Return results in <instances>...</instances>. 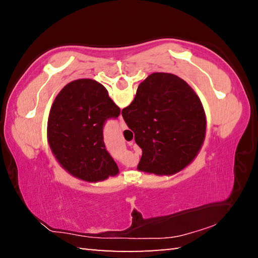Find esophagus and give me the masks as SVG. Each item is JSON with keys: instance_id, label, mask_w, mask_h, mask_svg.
Masks as SVG:
<instances>
[{"instance_id": "34e87169", "label": "esophagus", "mask_w": 258, "mask_h": 258, "mask_svg": "<svg viewBox=\"0 0 258 258\" xmlns=\"http://www.w3.org/2000/svg\"><path fill=\"white\" fill-rule=\"evenodd\" d=\"M119 123H120V128L121 130H125V128H127V126H126V124H125V121H124V119H123V117H119Z\"/></svg>"}]
</instances>
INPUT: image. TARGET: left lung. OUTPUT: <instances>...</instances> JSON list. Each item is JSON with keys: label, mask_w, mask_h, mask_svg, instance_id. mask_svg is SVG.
I'll list each match as a JSON object with an SVG mask.
<instances>
[{"label": "left lung", "mask_w": 258, "mask_h": 258, "mask_svg": "<svg viewBox=\"0 0 258 258\" xmlns=\"http://www.w3.org/2000/svg\"><path fill=\"white\" fill-rule=\"evenodd\" d=\"M120 109L108 91L91 78L73 81L56 95L47 119V142L64 171L97 183L116 176L118 166L103 143V124Z\"/></svg>", "instance_id": "obj_1"}]
</instances>
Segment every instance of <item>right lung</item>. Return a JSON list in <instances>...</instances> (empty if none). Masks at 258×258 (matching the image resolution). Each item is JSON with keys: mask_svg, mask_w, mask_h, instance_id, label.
<instances>
[{"mask_svg": "<svg viewBox=\"0 0 258 258\" xmlns=\"http://www.w3.org/2000/svg\"><path fill=\"white\" fill-rule=\"evenodd\" d=\"M142 149L138 171L174 175L190 165L206 137V115L191 86L176 75L154 73L121 110Z\"/></svg>", "mask_w": 258, "mask_h": 258, "instance_id": "add662e5", "label": "right lung"}]
</instances>
